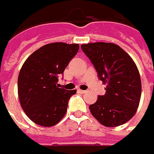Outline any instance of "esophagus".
<instances>
[{"label":"esophagus","mask_w":154,"mask_h":154,"mask_svg":"<svg viewBox=\"0 0 154 154\" xmlns=\"http://www.w3.org/2000/svg\"><path fill=\"white\" fill-rule=\"evenodd\" d=\"M79 93H81V94H85L86 93V90H82V89H79L78 90Z\"/></svg>","instance_id":"obj_1"}]
</instances>
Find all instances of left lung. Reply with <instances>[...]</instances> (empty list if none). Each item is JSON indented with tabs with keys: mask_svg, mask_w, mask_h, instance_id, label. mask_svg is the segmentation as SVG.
I'll return each mask as SVG.
<instances>
[{
	"mask_svg": "<svg viewBox=\"0 0 154 154\" xmlns=\"http://www.w3.org/2000/svg\"><path fill=\"white\" fill-rule=\"evenodd\" d=\"M94 65L98 78L106 85L104 95H99L89 110L106 127H116L134 117L141 98L140 75L132 58L113 43L96 42L81 45Z\"/></svg>",
	"mask_w": 154,
	"mask_h": 154,
	"instance_id": "1",
	"label": "left lung"
}]
</instances>
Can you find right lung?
Wrapping results in <instances>:
<instances>
[{
  "instance_id": "obj_1",
  "label": "right lung",
  "mask_w": 154,
  "mask_h": 154,
  "mask_svg": "<svg viewBox=\"0 0 154 154\" xmlns=\"http://www.w3.org/2000/svg\"><path fill=\"white\" fill-rule=\"evenodd\" d=\"M79 49L78 44L45 45L30 54L22 65L18 76V95L23 110L34 123L51 127L65 116L69 100L76 90L58 88V77L63 75Z\"/></svg>"
}]
</instances>
